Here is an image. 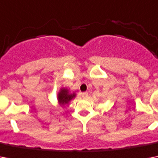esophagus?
Returning <instances> with one entry per match:
<instances>
[{
	"label": "esophagus",
	"instance_id": "esophagus-1",
	"mask_svg": "<svg viewBox=\"0 0 158 158\" xmlns=\"http://www.w3.org/2000/svg\"><path fill=\"white\" fill-rule=\"evenodd\" d=\"M82 97H83V98L84 99H87L89 98V94L86 93V92H85V93H83V94H82Z\"/></svg>",
	"mask_w": 158,
	"mask_h": 158
}]
</instances>
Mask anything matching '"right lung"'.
<instances>
[{"mask_svg": "<svg viewBox=\"0 0 158 158\" xmlns=\"http://www.w3.org/2000/svg\"><path fill=\"white\" fill-rule=\"evenodd\" d=\"M75 97V94H69L66 89H61L58 94V102L60 106H64L68 104L71 99Z\"/></svg>", "mask_w": 158, "mask_h": 158, "instance_id": "add662e5", "label": "right lung"}]
</instances>
